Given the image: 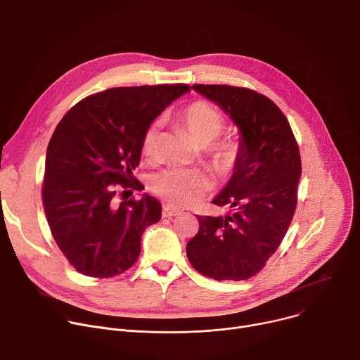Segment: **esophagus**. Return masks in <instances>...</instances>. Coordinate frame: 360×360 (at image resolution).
<instances>
[{"instance_id":"obj_1","label":"esophagus","mask_w":360,"mask_h":360,"mask_svg":"<svg viewBox=\"0 0 360 360\" xmlns=\"http://www.w3.org/2000/svg\"><path fill=\"white\" fill-rule=\"evenodd\" d=\"M162 214L163 217H175V215H179L181 211L174 208V207H169V205H165L163 210H162Z\"/></svg>"}]
</instances>
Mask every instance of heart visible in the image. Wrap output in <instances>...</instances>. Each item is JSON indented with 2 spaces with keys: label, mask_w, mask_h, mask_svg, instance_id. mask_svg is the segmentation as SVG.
Here are the masks:
<instances>
[{
  "label": "heart",
  "mask_w": 360,
  "mask_h": 360,
  "mask_svg": "<svg viewBox=\"0 0 360 360\" xmlns=\"http://www.w3.org/2000/svg\"><path fill=\"white\" fill-rule=\"evenodd\" d=\"M182 127L201 145V153L210 169L221 178L231 175L245 156V145L238 137H223L227 117L205 101H194L179 115ZM158 149V124H150L141 139V150L152 158ZM155 194L176 207L198 201L210 188L207 176L197 169L166 167L150 178Z\"/></svg>",
  "instance_id": "1"
}]
</instances>
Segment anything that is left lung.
Listing matches in <instances>:
<instances>
[{"label": "left lung", "instance_id": "left-lung-1", "mask_svg": "<svg viewBox=\"0 0 360 360\" xmlns=\"http://www.w3.org/2000/svg\"><path fill=\"white\" fill-rule=\"evenodd\" d=\"M193 88L230 114L242 131L245 156L212 201L231 212L197 215L200 229L186 256L204 276L246 281L265 268L290 229L298 201L300 148L290 122L266 95L231 85Z\"/></svg>", "mask_w": 360, "mask_h": 360}]
</instances>
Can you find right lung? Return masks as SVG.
Listing matches in <instances>:
<instances>
[{"label": "right lung", "mask_w": 360, "mask_h": 360, "mask_svg": "<svg viewBox=\"0 0 360 360\" xmlns=\"http://www.w3.org/2000/svg\"><path fill=\"white\" fill-rule=\"evenodd\" d=\"M186 91L185 84L110 88L81 100L56 126L41 198L58 248L79 274L111 278L139 259L141 234L160 220L162 205L124 194L145 189L133 178L143 134Z\"/></svg>", "instance_id": "add662e5"}]
</instances>
